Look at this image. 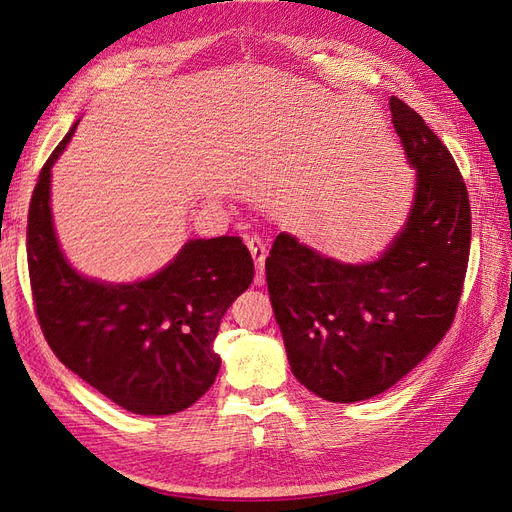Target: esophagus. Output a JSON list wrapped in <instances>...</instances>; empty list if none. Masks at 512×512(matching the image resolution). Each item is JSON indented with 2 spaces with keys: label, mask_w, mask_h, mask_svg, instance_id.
Instances as JSON below:
<instances>
[{
  "label": "esophagus",
  "mask_w": 512,
  "mask_h": 512,
  "mask_svg": "<svg viewBox=\"0 0 512 512\" xmlns=\"http://www.w3.org/2000/svg\"><path fill=\"white\" fill-rule=\"evenodd\" d=\"M245 243H247V247H250L252 258H254V262H256V269H258L256 284L260 286L262 282H265V273H262V267H265L267 245H265V241H262L258 235H245Z\"/></svg>",
  "instance_id": "1"
}]
</instances>
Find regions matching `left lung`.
I'll use <instances>...</instances> for the list:
<instances>
[{"label":"left lung","instance_id":"8db88e82","mask_svg":"<svg viewBox=\"0 0 512 512\" xmlns=\"http://www.w3.org/2000/svg\"><path fill=\"white\" fill-rule=\"evenodd\" d=\"M389 104L418 173L412 213L389 250L344 265L280 232L265 262L294 378L337 404L391 389L440 344L470 258V198L451 151L404 100Z\"/></svg>","mask_w":512,"mask_h":512}]
</instances>
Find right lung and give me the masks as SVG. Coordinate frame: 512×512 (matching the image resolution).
<instances>
[{
  "label": "right lung",
  "instance_id": "add662e5",
  "mask_svg": "<svg viewBox=\"0 0 512 512\" xmlns=\"http://www.w3.org/2000/svg\"><path fill=\"white\" fill-rule=\"evenodd\" d=\"M40 170L27 215V267L36 316L57 359L123 410L175 414L203 397L220 371L222 316L254 280L241 237L194 239L149 280L102 284L76 273L51 220V166Z\"/></svg>",
  "mask_w": 512,
  "mask_h": 512
}]
</instances>
